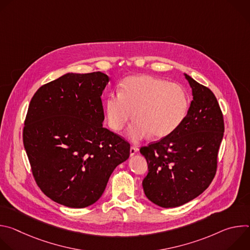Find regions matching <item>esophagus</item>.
I'll return each instance as SVG.
<instances>
[{"mask_svg": "<svg viewBox=\"0 0 250 250\" xmlns=\"http://www.w3.org/2000/svg\"><path fill=\"white\" fill-rule=\"evenodd\" d=\"M137 151H138V147H137V146H132L130 147V150H129L130 156H133Z\"/></svg>", "mask_w": 250, "mask_h": 250, "instance_id": "obj_1", "label": "esophagus"}]
</instances>
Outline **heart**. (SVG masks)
<instances>
[{
  "mask_svg": "<svg viewBox=\"0 0 250 250\" xmlns=\"http://www.w3.org/2000/svg\"><path fill=\"white\" fill-rule=\"evenodd\" d=\"M189 96L180 85L168 80L137 75L121 83L120 93H112L105 101L109 126L119 131L131 119L127 130L132 141L151 134L161 138L173 132L184 121L189 110Z\"/></svg>",
  "mask_w": 250,
  "mask_h": 250,
  "instance_id": "b5f03b06",
  "label": "heart"
}]
</instances>
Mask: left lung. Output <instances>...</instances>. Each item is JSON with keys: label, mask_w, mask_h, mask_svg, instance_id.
<instances>
[{"label": "left lung", "mask_w": 250, "mask_h": 250, "mask_svg": "<svg viewBox=\"0 0 250 250\" xmlns=\"http://www.w3.org/2000/svg\"><path fill=\"white\" fill-rule=\"evenodd\" d=\"M185 78L193 100L184 121L167 136L140 148L148 165L142 181L145 194L162 208L182 206L209 186L225 131L216 96L189 75Z\"/></svg>", "instance_id": "8db88e82"}]
</instances>
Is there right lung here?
Listing matches in <instances>:
<instances>
[{"label":"right lung","instance_id":"right-lung-1","mask_svg":"<svg viewBox=\"0 0 250 250\" xmlns=\"http://www.w3.org/2000/svg\"><path fill=\"white\" fill-rule=\"evenodd\" d=\"M110 78L102 72L67 73L33 95L22 139L32 175L52 201L81 208L103 195L130 146L103 126L101 96Z\"/></svg>","mask_w":250,"mask_h":250}]
</instances>
